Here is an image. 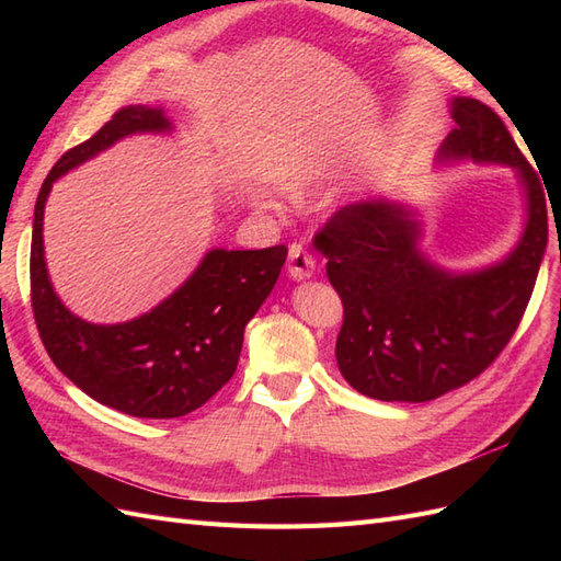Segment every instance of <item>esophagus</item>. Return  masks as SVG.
I'll return each instance as SVG.
<instances>
[{
    "label": "esophagus",
    "mask_w": 561,
    "mask_h": 561,
    "mask_svg": "<svg viewBox=\"0 0 561 561\" xmlns=\"http://www.w3.org/2000/svg\"><path fill=\"white\" fill-rule=\"evenodd\" d=\"M316 272V257L308 253V250L301 243H291L289 248V277L301 282L313 277Z\"/></svg>",
    "instance_id": "obj_1"
}]
</instances>
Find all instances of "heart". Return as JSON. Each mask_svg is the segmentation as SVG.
<instances>
[{"label":"heart","instance_id":"obj_1","mask_svg":"<svg viewBox=\"0 0 561 561\" xmlns=\"http://www.w3.org/2000/svg\"><path fill=\"white\" fill-rule=\"evenodd\" d=\"M318 175H320V169H308L306 173H301L299 178H296L294 185L296 187H306L308 183L316 181ZM255 202H257V207H262V209H274V207H277V202H274V195L267 193V190H257Z\"/></svg>","mask_w":561,"mask_h":561}]
</instances>
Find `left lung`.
I'll list each match as a JSON object with an SVG mask.
<instances>
[{
  "label": "left lung",
  "mask_w": 561,
  "mask_h": 561,
  "mask_svg": "<svg viewBox=\"0 0 561 561\" xmlns=\"http://www.w3.org/2000/svg\"><path fill=\"white\" fill-rule=\"evenodd\" d=\"M450 117L440 159L511 165L528 197L526 231L496 265L453 274L420 253L404 205L368 199L332 214L313 245L344 306L337 366L376 400L428 402L478 378L514 337L547 248L542 185L502 117L474 99H453Z\"/></svg>",
  "instance_id": "8db88e82"
}]
</instances>
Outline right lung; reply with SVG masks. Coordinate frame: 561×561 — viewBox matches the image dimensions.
<instances>
[{
	"label": "right lung",
	"instance_id": "obj_1",
	"mask_svg": "<svg viewBox=\"0 0 561 561\" xmlns=\"http://www.w3.org/2000/svg\"><path fill=\"white\" fill-rule=\"evenodd\" d=\"M161 108L127 105L91 139L62 153L35 199L31 241V306L53 364L71 383L108 408L173 420L202 408L236 374L243 330L277 282L287 248H214L181 289L149 313L117 325H93L57 299L43 257V211L53 183L117 139L165 133Z\"/></svg>",
	"mask_w": 561,
	"mask_h": 561
}]
</instances>
